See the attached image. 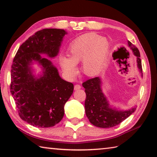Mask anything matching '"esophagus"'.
Returning <instances> with one entry per match:
<instances>
[{
    "instance_id": "34e87169",
    "label": "esophagus",
    "mask_w": 157,
    "mask_h": 157,
    "mask_svg": "<svg viewBox=\"0 0 157 157\" xmlns=\"http://www.w3.org/2000/svg\"><path fill=\"white\" fill-rule=\"evenodd\" d=\"M79 89H81V86L79 84H75V86H74V89L75 90H78Z\"/></svg>"
}]
</instances>
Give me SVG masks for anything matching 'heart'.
I'll use <instances>...</instances> for the list:
<instances>
[{"instance_id": "1", "label": "heart", "mask_w": 157, "mask_h": 157, "mask_svg": "<svg viewBox=\"0 0 157 157\" xmlns=\"http://www.w3.org/2000/svg\"><path fill=\"white\" fill-rule=\"evenodd\" d=\"M110 46L105 38L94 33L78 37L68 48V57H61L59 63L68 78L78 73L76 64L82 62V68L86 75L95 76L99 73L109 54Z\"/></svg>"}]
</instances>
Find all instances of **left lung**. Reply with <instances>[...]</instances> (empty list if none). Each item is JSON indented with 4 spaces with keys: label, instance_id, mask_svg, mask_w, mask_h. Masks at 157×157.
I'll use <instances>...</instances> for the list:
<instances>
[{
    "label": "left lung",
    "instance_id": "1",
    "mask_svg": "<svg viewBox=\"0 0 157 157\" xmlns=\"http://www.w3.org/2000/svg\"><path fill=\"white\" fill-rule=\"evenodd\" d=\"M128 45L132 52L136 57L137 66L142 73L141 60L140 52L137 48L128 41ZM85 89L86 98L85 99V112L90 123L94 126L101 128H109L120 124L133 113L136 108L127 111H118L109 107L107 98L101 89L100 78L89 79L82 84Z\"/></svg>",
    "mask_w": 157,
    "mask_h": 157
}]
</instances>
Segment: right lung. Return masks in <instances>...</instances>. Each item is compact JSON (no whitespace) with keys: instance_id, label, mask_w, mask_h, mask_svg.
<instances>
[{"instance_id":"obj_1","label":"right lung","mask_w":157,"mask_h":157,"mask_svg":"<svg viewBox=\"0 0 157 157\" xmlns=\"http://www.w3.org/2000/svg\"><path fill=\"white\" fill-rule=\"evenodd\" d=\"M66 34L64 30L55 28L36 32L22 44L13 60L10 92L20 118L34 127L45 128L59 123L65 103L73 92V84L61 78L52 62L40 55L56 56ZM33 60L43 67L39 78L31 73Z\"/></svg>"}]
</instances>
